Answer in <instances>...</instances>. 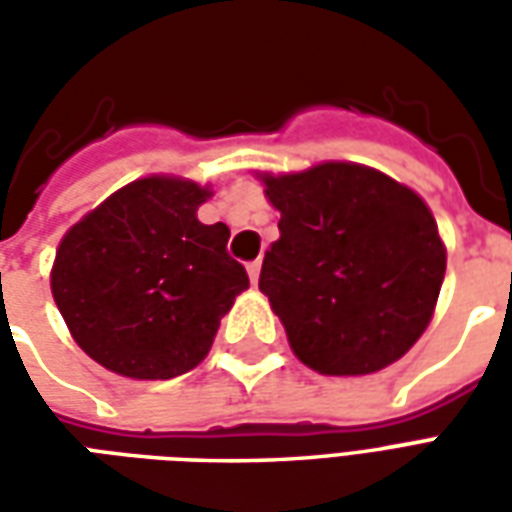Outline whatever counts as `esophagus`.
I'll return each instance as SVG.
<instances>
[{
    "mask_svg": "<svg viewBox=\"0 0 512 512\" xmlns=\"http://www.w3.org/2000/svg\"><path fill=\"white\" fill-rule=\"evenodd\" d=\"M260 266H263L260 260H255V263H249V266H246V271H249V279H252V285H257V279H260Z\"/></svg>",
    "mask_w": 512,
    "mask_h": 512,
    "instance_id": "1",
    "label": "esophagus"
}]
</instances>
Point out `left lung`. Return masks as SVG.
Wrapping results in <instances>:
<instances>
[{"label":"left lung","instance_id":"8db88e82","mask_svg":"<svg viewBox=\"0 0 512 512\" xmlns=\"http://www.w3.org/2000/svg\"><path fill=\"white\" fill-rule=\"evenodd\" d=\"M260 180L279 211L260 290L293 354L323 376L397 362L428 329L447 268L422 197L348 161Z\"/></svg>","mask_w":512,"mask_h":512}]
</instances>
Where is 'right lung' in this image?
Returning <instances> with one entry per match:
<instances>
[{"label":"right lung","instance_id":"right-lung-1","mask_svg":"<svg viewBox=\"0 0 512 512\" xmlns=\"http://www.w3.org/2000/svg\"><path fill=\"white\" fill-rule=\"evenodd\" d=\"M208 197L191 180L150 175L60 241L51 293L73 340L106 370L145 381L189 373L249 288L244 266L227 255L230 227L197 219Z\"/></svg>","mask_w":512,"mask_h":512}]
</instances>
